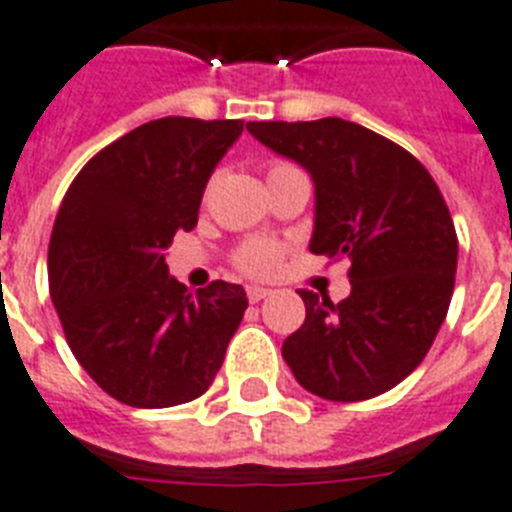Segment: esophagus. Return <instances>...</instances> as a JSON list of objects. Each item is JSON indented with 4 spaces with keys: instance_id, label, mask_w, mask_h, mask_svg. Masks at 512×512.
Returning a JSON list of instances; mask_svg holds the SVG:
<instances>
[{
    "instance_id": "1",
    "label": "esophagus",
    "mask_w": 512,
    "mask_h": 512,
    "mask_svg": "<svg viewBox=\"0 0 512 512\" xmlns=\"http://www.w3.org/2000/svg\"><path fill=\"white\" fill-rule=\"evenodd\" d=\"M272 293V290H269V287H259V285H248L246 287V295H248V301L251 303H259V301H264L266 295Z\"/></svg>"
}]
</instances>
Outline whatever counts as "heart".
Masks as SVG:
<instances>
[{
    "mask_svg": "<svg viewBox=\"0 0 512 512\" xmlns=\"http://www.w3.org/2000/svg\"><path fill=\"white\" fill-rule=\"evenodd\" d=\"M295 170L290 162H272L269 164V177L280 175V172ZM282 248L269 238H251L243 240L235 253H232V264L238 266L240 272L248 274V277H266L269 272H274V266L280 264Z\"/></svg>",
    "mask_w": 512,
    "mask_h": 512,
    "instance_id": "obj_1",
    "label": "heart"
}]
</instances>
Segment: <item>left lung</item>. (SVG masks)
<instances>
[{
	"label": "left lung",
	"instance_id": "obj_1",
	"mask_svg": "<svg viewBox=\"0 0 512 512\" xmlns=\"http://www.w3.org/2000/svg\"><path fill=\"white\" fill-rule=\"evenodd\" d=\"M246 128L314 177L308 251L350 259L345 301L301 290L306 322L287 337L282 358L319 398H377L424 361L450 308L458 235L445 198L411 151L356 122Z\"/></svg>",
	"mask_w": 512,
	"mask_h": 512
}]
</instances>
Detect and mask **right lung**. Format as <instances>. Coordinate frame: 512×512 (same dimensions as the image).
I'll list each match as a JSON object with an SVG mask.
<instances>
[{
    "label": "right lung",
    "instance_id": "add662e5",
    "mask_svg": "<svg viewBox=\"0 0 512 512\" xmlns=\"http://www.w3.org/2000/svg\"><path fill=\"white\" fill-rule=\"evenodd\" d=\"M240 133V120H151L88 159L62 198L49 293L73 356L120 403H190L225 361L246 290L214 280L188 293L164 251L196 227L211 172Z\"/></svg>",
    "mask_w": 512,
    "mask_h": 512
}]
</instances>
